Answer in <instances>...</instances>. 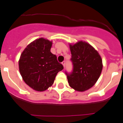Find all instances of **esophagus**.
<instances>
[{
  "instance_id": "34e87169",
  "label": "esophagus",
  "mask_w": 123,
  "mask_h": 123,
  "mask_svg": "<svg viewBox=\"0 0 123 123\" xmlns=\"http://www.w3.org/2000/svg\"><path fill=\"white\" fill-rule=\"evenodd\" d=\"M62 63V64H63V66H64H64H65V64H66L65 61H63Z\"/></svg>"
}]
</instances>
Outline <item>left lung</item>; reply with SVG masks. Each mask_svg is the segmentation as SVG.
<instances>
[{"instance_id": "8db88e82", "label": "left lung", "mask_w": 123, "mask_h": 123, "mask_svg": "<svg viewBox=\"0 0 123 123\" xmlns=\"http://www.w3.org/2000/svg\"><path fill=\"white\" fill-rule=\"evenodd\" d=\"M73 70L66 72L69 86L78 92L92 88L99 79L102 70V60L98 52L89 43L79 41L70 45Z\"/></svg>"}]
</instances>
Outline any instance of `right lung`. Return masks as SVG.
<instances>
[{
    "mask_svg": "<svg viewBox=\"0 0 123 123\" xmlns=\"http://www.w3.org/2000/svg\"><path fill=\"white\" fill-rule=\"evenodd\" d=\"M52 42L37 39L28 45L19 60V70L24 82L33 90L43 92L52 86L63 66L51 53Z\"/></svg>",
    "mask_w": 123,
    "mask_h": 123,
    "instance_id": "obj_1",
    "label": "right lung"
}]
</instances>
